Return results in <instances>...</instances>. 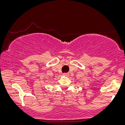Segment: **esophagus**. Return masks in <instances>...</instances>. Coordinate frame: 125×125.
Returning a JSON list of instances; mask_svg holds the SVG:
<instances>
[{
	"instance_id": "obj_1",
	"label": "esophagus",
	"mask_w": 125,
	"mask_h": 125,
	"mask_svg": "<svg viewBox=\"0 0 125 125\" xmlns=\"http://www.w3.org/2000/svg\"><path fill=\"white\" fill-rule=\"evenodd\" d=\"M63 75H65V76H68V73H63Z\"/></svg>"
}]
</instances>
